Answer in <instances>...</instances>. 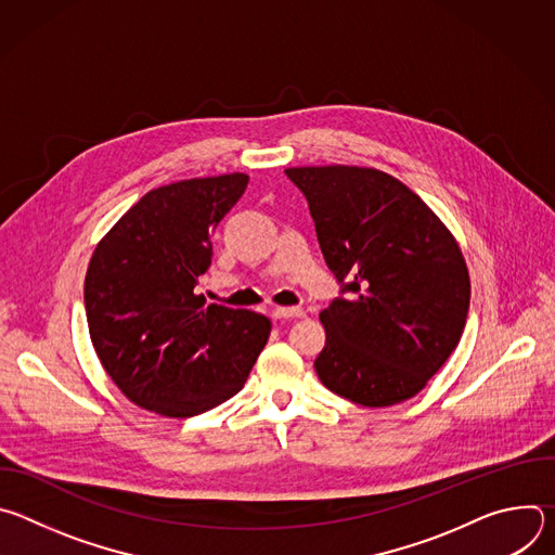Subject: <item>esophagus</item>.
Segmentation results:
<instances>
[{
    "instance_id": "34e87169",
    "label": "esophagus",
    "mask_w": 555,
    "mask_h": 555,
    "mask_svg": "<svg viewBox=\"0 0 555 555\" xmlns=\"http://www.w3.org/2000/svg\"><path fill=\"white\" fill-rule=\"evenodd\" d=\"M305 311L300 307H276L272 311L274 321H289V319H302Z\"/></svg>"
}]
</instances>
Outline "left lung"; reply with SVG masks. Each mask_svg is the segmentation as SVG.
Here are the masks:
<instances>
[{
	"label": "left lung",
	"mask_w": 555,
	"mask_h": 555,
	"mask_svg": "<svg viewBox=\"0 0 555 555\" xmlns=\"http://www.w3.org/2000/svg\"><path fill=\"white\" fill-rule=\"evenodd\" d=\"M330 270L349 298L321 311L327 340L313 366L340 398L406 402L456 349L469 274L443 221L392 176L366 167H294Z\"/></svg>",
	"instance_id": "obj_1"
}]
</instances>
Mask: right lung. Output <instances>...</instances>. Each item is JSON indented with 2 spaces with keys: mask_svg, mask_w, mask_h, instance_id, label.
Instances as JSON below:
<instances>
[{
  "mask_svg": "<svg viewBox=\"0 0 555 555\" xmlns=\"http://www.w3.org/2000/svg\"><path fill=\"white\" fill-rule=\"evenodd\" d=\"M248 186L246 173L149 191L99 242L86 274L96 356L133 404L165 417L206 413L240 392L272 323L206 305L197 279L210 236Z\"/></svg>",
  "mask_w": 555,
  "mask_h": 555,
  "instance_id": "right-lung-1",
  "label": "right lung"
}]
</instances>
